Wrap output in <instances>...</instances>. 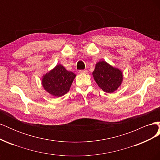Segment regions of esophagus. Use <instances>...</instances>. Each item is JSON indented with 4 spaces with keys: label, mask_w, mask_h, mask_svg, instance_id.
<instances>
[{
    "label": "esophagus",
    "mask_w": 160,
    "mask_h": 160,
    "mask_svg": "<svg viewBox=\"0 0 160 160\" xmlns=\"http://www.w3.org/2000/svg\"><path fill=\"white\" fill-rule=\"evenodd\" d=\"M79 73H88V70H79Z\"/></svg>",
    "instance_id": "34e87169"
}]
</instances>
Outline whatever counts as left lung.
Wrapping results in <instances>:
<instances>
[{
	"label": "left lung",
	"instance_id": "obj_1",
	"mask_svg": "<svg viewBox=\"0 0 160 160\" xmlns=\"http://www.w3.org/2000/svg\"><path fill=\"white\" fill-rule=\"evenodd\" d=\"M93 76L99 88L107 93H113L117 90L123 79L122 72L105 61L96 64Z\"/></svg>",
	"mask_w": 160,
	"mask_h": 160
}]
</instances>
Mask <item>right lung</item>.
Segmentation results:
<instances>
[{
  "label": "right lung",
  "mask_w": 160,
  "mask_h": 160,
  "mask_svg": "<svg viewBox=\"0 0 160 160\" xmlns=\"http://www.w3.org/2000/svg\"><path fill=\"white\" fill-rule=\"evenodd\" d=\"M75 76L72 72L67 71L63 66L58 65L43 76L42 84L48 93L55 97H61L69 91Z\"/></svg>",
  "instance_id": "right-lung-1"
}]
</instances>
